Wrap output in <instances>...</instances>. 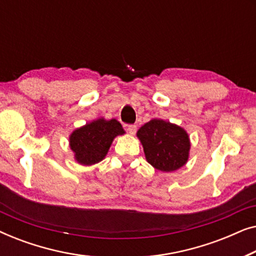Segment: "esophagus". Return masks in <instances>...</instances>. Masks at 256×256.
Returning a JSON list of instances; mask_svg holds the SVG:
<instances>
[{
  "label": "esophagus",
  "mask_w": 256,
  "mask_h": 256,
  "mask_svg": "<svg viewBox=\"0 0 256 256\" xmlns=\"http://www.w3.org/2000/svg\"><path fill=\"white\" fill-rule=\"evenodd\" d=\"M126 129H127V132H129V134L134 135L136 132V129H138V127H136L135 124H127V126H126Z\"/></svg>",
  "instance_id": "obj_1"
}]
</instances>
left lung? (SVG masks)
Segmentation results:
<instances>
[{
  "instance_id": "obj_1",
  "label": "left lung",
  "mask_w": 256,
  "mask_h": 256,
  "mask_svg": "<svg viewBox=\"0 0 256 256\" xmlns=\"http://www.w3.org/2000/svg\"><path fill=\"white\" fill-rule=\"evenodd\" d=\"M138 138L146 160L157 170L170 172L188 162L190 140L180 126L154 118L138 129Z\"/></svg>"
}]
</instances>
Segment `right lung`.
I'll list each match as a JSON object with an SVG mask.
<instances>
[{"label":"right lung","instance_id":"add662e5","mask_svg":"<svg viewBox=\"0 0 256 256\" xmlns=\"http://www.w3.org/2000/svg\"><path fill=\"white\" fill-rule=\"evenodd\" d=\"M122 134H124V128L115 118L110 121L99 118L76 129L70 136V146L76 162L92 166L104 158L114 138Z\"/></svg>","mask_w":256,"mask_h":256}]
</instances>
